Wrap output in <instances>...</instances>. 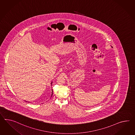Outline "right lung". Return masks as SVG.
Segmentation results:
<instances>
[{
	"instance_id": "right-lung-1",
	"label": "right lung",
	"mask_w": 135,
	"mask_h": 135,
	"mask_svg": "<svg viewBox=\"0 0 135 135\" xmlns=\"http://www.w3.org/2000/svg\"><path fill=\"white\" fill-rule=\"evenodd\" d=\"M52 82L51 83V86H52ZM52 94H53V91H52V94H51V97L52 96ZM26 102H27V101H26Z\"/></svg>"
}]
</instances>
